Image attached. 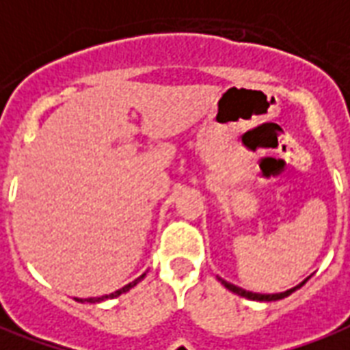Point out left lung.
I'll use <instances>...</instances> for the list:
<instances>
[{
  "label": "left lung",
  "instance_id": "8db88e82",
  "mask_svg": "<svg viewBox=\"0 0 350 350\" xmlns=\"http://www.w3.org/2000/svg\"><path fill=\"white\" fill-rule=\"evenodd\" d=\"M219 282H221L222 286L226 287V289H230L232 293H237L239 297H245V299H250V300H260V302H271V300H280V299H284V297H289V295L293 293V291H297L299 287H302L304 284H306V280H304L302 284L291 287V289H287V291H284V293L261 295V293H252V291H247V289H241V287L234 286V284H230V282H226V280H222V278H219Z\"/></svg>",
  "mask_w": 350,
  "mask_h": 350
}]
</instances>
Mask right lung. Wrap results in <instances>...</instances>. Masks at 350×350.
Wrapping results in <instances>:
<instances>
[{
    "mask_svg": "<svg viewBox=\"0 0 350 350\" xmlns=\"http://www.w3.org/2000/svg\"><path fill=\"white\" fill-rule=\"evenodd\" d=\"M144 276H146V273H144V274H141V276H139V278H137V280L129 282L128 286H124L122 289H118V291H115V293L103 295V297H96V299H76V300H77V302H92V304H96V302H102V300H107V299H115V297H120V295H122V293H126V291H129V289H131V287H133V286H137V284H139V282H141L142 278H144Z\"/></svg>",
    "mask_w": 350,
    "mask_h": 350,
    "instance_id": "1",
    "label": "right lung"
}]
</instances>
